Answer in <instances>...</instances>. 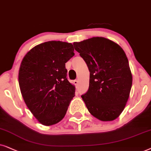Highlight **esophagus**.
Wrapping results in <instances>:
<instances>
[{
  "instance_id": "obj_1",
  "label": "esophagus",
  "mask_w": 151,
  "mask_h": 151,
  "mask_svg": "<svg viewBox=\"0 0 151 151\" xmlns=\"http://www.w3.org/2000/svg\"><path fill=\"white\" fill-rule=\"evenodd\" d=\"M73 83L74 85L77 86L78 85V83H79V81H78V80H74V81H73Z\"/></svg>"
}]
</instances>
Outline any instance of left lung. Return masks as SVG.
Returning <instances> with one entry per match:
<instances>
[{
  "label": "left lung",
  "instance_id": "1",
  "mask_svg": "<svg viewBox=\"0 0 151 151\" xmlns=\"http://www.w3.org/2000/svg\"><path fill=\"white\" fill-rule=\"evenodd\" d=\"M73 45L90 71L89 88L81 95L88 111L101 121L115 119L125 108L132 87L126 53L118 44L104 37Z\"/></svg>",
  "mask_w": 151,
  "mask_h": 151
}]
</instances>
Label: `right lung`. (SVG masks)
<instances>
[{
  "label": "right lung",
  "mask_w": 151,
  "mask_h": 151,
  "mask_svg": "<svg viewBox=\"0 0 151 151\" xmlns=\"http://www.w3.org/2000/svg\"><path fill=\"white\" fill-rule=\"evenodd\" d=\"M74 50L72 43L45 42L30 50L21 63L19 83L24 101L44 126L62 120L75 95L65 68Z\"/></svg>",
  "instance_id": "1"
}]
</instances>
